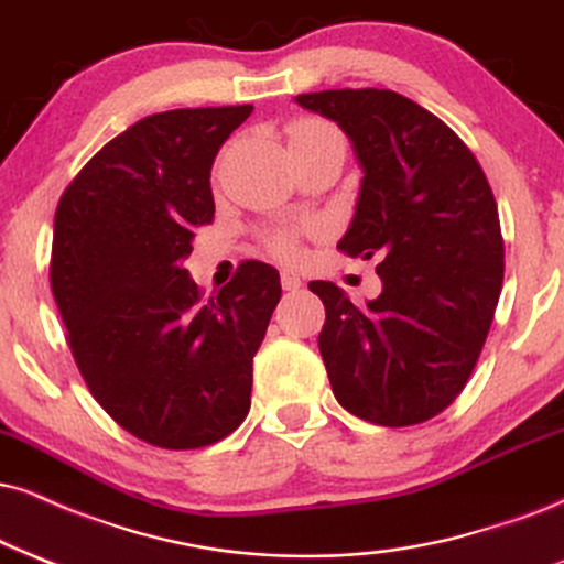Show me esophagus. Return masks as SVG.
Listing matches in <instances>:
<instances>
[{
    "label": "esophagus",
    "mask_w": 564,
    "mask_h": 564,
    "mask_svg": "<svg viewBox=\"0 0 564 564\" xmlns=\"http://www.w3.org/2000/svg\"><path fill=\"white\" fill-rule=\"evenodd\" d=\"M280 282H282V290H288V293H295V290L303 284L301 276H297L295 271H282Z\"/></svg>",
    "instance_id": "1"
}]
</instances>
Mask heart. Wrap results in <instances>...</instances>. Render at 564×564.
<instances>
[{"mask_svg":"<svg viewBox=\"0 0 564 564\" xmlns=\"http://www.w3.org/2000/svg\"><path fill=\"white\" fill-rule=\"evenodd\" d=\"M318 133H337V130L318 120H301L297 124H293V138L318 135ZM267 246L271 253L280 256V259H295L297 250H301L297 229H274V232L267 235Z\"/></svg>","mask_w":564,"mask_h":564,"instance_id":"obj_1","label":"heart"}]
</instances>
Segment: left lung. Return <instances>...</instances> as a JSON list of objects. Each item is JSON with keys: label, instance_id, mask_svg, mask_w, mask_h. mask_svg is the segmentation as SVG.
Here are the masks:
<instances>
[{"label": "left lung", "instance_id": "left-lung-1", "mask_svg": "<svg viewBox=\"0 0 564 564\" xmlns=\"http://www.w3.org/2000/svg\"><path fill=\"white\" fill-rule=\"evenodd\" d=\"M350 138L364 180L347 256L377 259L381 295L364 308L311 282L318 335L339 405L379 426L442 413L474 371L502 293L505 242L481 164L455 130L387 88L295 96Z\"/></svg>", "mask_w": 564, "mask_h": 564}]
</instances>
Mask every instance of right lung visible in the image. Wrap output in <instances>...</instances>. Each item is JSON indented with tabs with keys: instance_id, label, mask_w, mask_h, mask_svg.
<instances>
[{
	"instance_id": "right-lung-1",
	"label": "right lung",
	"mask_w": 564,
	"mask_h": 564,
	"mask_svg": "<svg viewBox=\"0 0 564 564\" xmlns=\"http://www.w3.org/2000/svg\"><path fill=\"white\" fill-rule=\"evenodd\" d=\"M250 112L143 117L83 166L54 214L48 276L75 364L96 402L154 447H206L250 410L280 274L246 261L204 297L185 269L196 227L214 219V159Z\"/></svg>"
}]
</instances>
